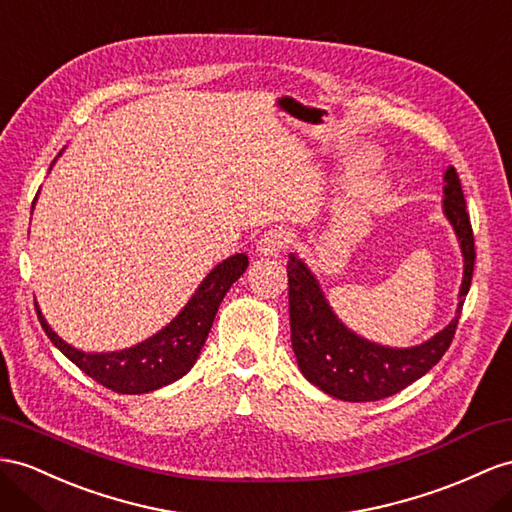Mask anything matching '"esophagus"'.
I'll return each mask as SVG.
<instances>
[{"mask_svg": "<svg viewBox=\"0 0 512 512\" xmlns=\"http://www.w3.org/2000/svg\"><path fill=\"white\" fill-rule=\"evenodd\" d=\"M285 233L283 231H268L266 235H261V240L257 242V253L264 257H277L283 248H285Z\"/></svg>", "mask_w": 512, "mask_h": 512, "instance_id": "esophagus-1", "label": "esophagus"}]
</instances>
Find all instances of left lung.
Instances as JSON below:
<instances>
[{
	"label": "left lung",
	"instance_id": "left-lung-1",
	"mask_svg": "<svg viewBox=\"0 0 512 512\" xmlns=\"http://www.w3.org/2000/svg\"><path fill=\"white\" fill-rule=\"evenodd\" d=\"M443 183V214L461 246L463 281L452 322L424 344L391 348L350 331L326 300L316 274L296 253H290L287 283H290L292 348L303 376L329 396L344 402L389 398L435 368L450 348L474 274L476 251L461 179L452 166L443 173Z\"/></svg>",
	"mask_w": 512,
	"mask_h": 512
}]
</instances>
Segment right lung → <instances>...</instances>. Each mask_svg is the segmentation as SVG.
Segmentation results:
<instances>
[{"mask_svg": "<svg viewBox=\"0 0 512 512\" xmlns=\"http://www.w3.org/2000/svg\"><path fill=\"white\" fill-rule=\"evenodd\" d=\"M246 268L248 257L244 253L220 261L196 287L186 307L162 331H157L136 346L116 352H84L73 348L47 324L38 303L34 305L51 344L64 357L99 385L116 393L134 396V393H149L166 387L190 372L201 355V348L209 329H212L222 298L229 292V287L242 277Z\"/></svg>", "mask_w": 512, "mask_h": 512, "instance_id": "right-lung-1", "label": "right lung"}]
</instances>
